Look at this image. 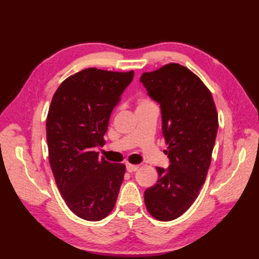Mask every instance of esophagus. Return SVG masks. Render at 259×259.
I'll return each mask as SVG.
<instances>
[{
  "instance_id": "34e87169",
  "label": "esophagus",
  "mask_w": 259,
  "mask_h": 259,
  "mask_svg": "<svg viewBox=\"0 0 259 259\" xmlns=\"http://www.w3.org/2000/svg\"><path fill=\"white\" fill-rule=\"evenodd\" d=\"M125 167H126V170H128L129 172H135L139 169L138 164H133V163H126Z\"/></svg>"
}]
</instances>
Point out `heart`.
Wrapping results in <instances>:
<instances>
[{"label": "heart", "mask_w": 259, "mask_h": 259, "mask_svg": "<svg viewBox=\"0 0 259 259\" xmlns=\"http://www.w3.org/2000/svg\"><path fill=\"white\" fill-rule=\"evenodd\" d=\"M151 102L149 99H141V100L138 102V106H141V104H146V103H149Z\"/></svg>", "instance_id": "1"}]
</instances>
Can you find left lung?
Segmentation results:
<instances>
[{"label":"left lung","mask_w":259,"mask_h":259,"mask_svg":"<svg viewBox=\"0 0 259 259\" xmlns=\"http://www.w3.org/2000/svg\"><path fill=\"white\" fill-rule=\"evenodd\" d=\"M140 81L160 103L164 153L170 164L156 167L158 181L145 191L147 210L160 222L180 217L194 203L211 162L218 130V113L205 83L178 63H169Z\"/></svg>","instance_id":"8db88e82"}]
</instances>
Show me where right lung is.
I'll list each match as a JSON object with an SVG mask.
<instances>
[{"instance_id": "1", "label": "right lung", "mask_w": 259, "mask_h": 259, "mask_svg": "<svg viewBox=\"0 0 259 259\" xmlns=\"http://www.w3.org/2000/svg\"><path fill=\"white\" fill-rule=\"evenodd\" d=\"M134 71L88 68L70 75L54 93L47 117L49 161L67 206L98 222L112 211L125 172L123 163L99 157L110 115Z\"/></svg>"}]
</instances>
